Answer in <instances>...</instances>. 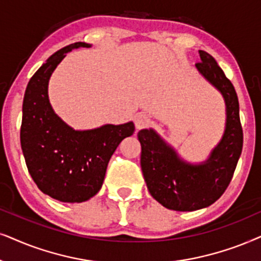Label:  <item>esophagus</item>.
<instances>
[{
  "instance_id": "34e87169",
  "label": "esophagus",
  "mask_w": 261,
  "mask_h": 261,
  "mask_svg": "<svg viewBox=\"0 0 261 261\" xmlns=\"http://www.w3.org/2000/svg\"><path fill=\"white\" fill-rule=\"evenodd\" d=\"M149 123H150V119H149V117L147 116V114L140 113L135 117V125H136L137 128L147 127Z\"/></svg>"
}]
</instances>
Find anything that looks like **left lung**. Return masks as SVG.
<instances>
[{
	"instance_id": "8db88e82",
	"label": "left lung",
	"mask_w": 261,
	"mask_h": 261,
	"mask_svg": "<svg viewBox=\"0 0 261 261\" xmlns=\"http://www.w3.org/2000/svg\"><path fill=\"white\" fill-rule=\"evenodd\" d=\"M196 67L220 90L227 105V125L223 138L203 165L184 162L154 130H141V167L148 190L167 209L194 211L214 204L230 184L242 151L244 133L234 86L217 62L200 50Z\"/></svg>"
}]
</instances>
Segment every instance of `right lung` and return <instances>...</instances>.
Returning <instances> with one entry per match:
<instances>
[{"instance_id":"right-lung-1","label":"right lung","mask_w":261,"mask_h":261,"mask_svg":"<svg viewBox=\"0 0 261 261\" xmlns=\"http://www.w3.org/2000/svg\"><path fill=\"white\" fill-rule=\"evenodd\" d=\"M86 43L68 45L51 56L27 85L22 103L20 142L33 181L41 192L65 203H81L101 189L111 156L134 123L103 125L88 131L68 126L48 102V79L65 54Z\"/></svg>"}]
</instances>
